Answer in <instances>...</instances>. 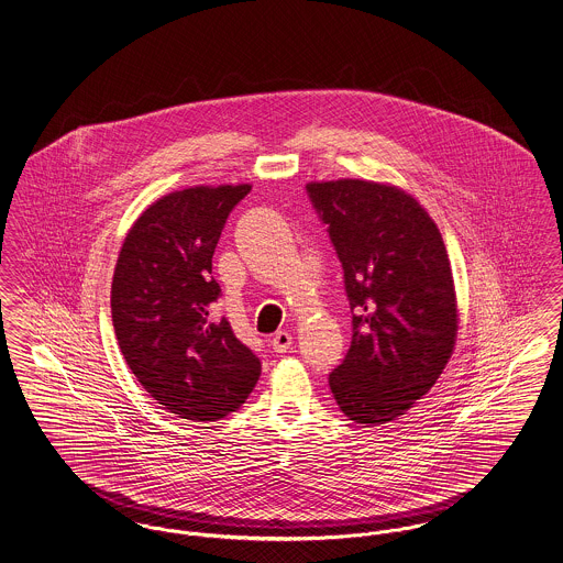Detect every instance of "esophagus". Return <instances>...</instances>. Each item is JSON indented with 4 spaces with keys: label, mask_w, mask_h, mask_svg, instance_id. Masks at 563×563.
<instances>
[{
    "label": "esophagus",
    "mask_w": 563,
    "mask_h": 563,
    "mask_svg": "<svg viewBox=\"0 0 563 563\" xmlns=\"http://www.w3.org/2000/svg\"><path fill=\"white\" fill-rule=\"evenodd\" d=\"M292 335L289 331H278V333H274V338H272V350L274 352H278V354H285L289 347H291Z\"/></svg>",
    "instance_id": "obj_1"
}]
</instances>
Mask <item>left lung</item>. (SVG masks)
Returning <instances> with one entry per match:
<instances>
[{
    "label": "left lung",
    "instance_id": "left-lung-1",
    "mask_svg": "<svg viewBox=\"0 0 563 563\" xmlns=\"http://www.w3.org/2000/svg\"><path fill=\"white\" fill-rule=\"evenodd\" d=\"M338 251L352 345L329 375L339 408L364 428L406 415L449 364L459 303L442 234L426 207L385 181H308Z\"/></svg>",
    "mask_w": 563,
    "mask_h": 563
}]
</instances>
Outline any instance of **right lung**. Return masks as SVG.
<instances>
[{
  "label": "right lung",
  "mask_w": 563,
  "mask_h": 563,
  "mask_svg": "<svg viewBox=\"0 0 563 563\" xmlns=\"http://www.w3.org/2000/svg\"><path fill=\"white\" fill-rule=\"evenodd\" d=\"M251 184L190 186L148 205L125 234L111 287L121 354L165 410L218 421L245 405L262 375L213 303L211 257L228 213Z\"/></svg>",
  "instance_id": "obj_1"
}]
</instances>
